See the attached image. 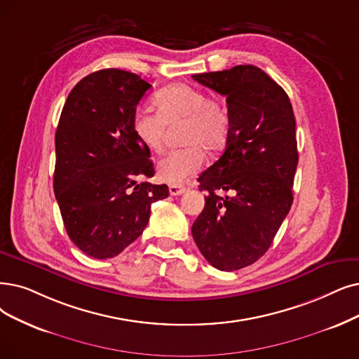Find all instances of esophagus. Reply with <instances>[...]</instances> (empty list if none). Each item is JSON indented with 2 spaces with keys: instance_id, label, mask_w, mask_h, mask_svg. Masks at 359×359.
<instances>
[{
  "instance_id": "34e87169",
  "label": "esophagus",
  "mask_w": 359,
  "mask_h": 359,
  "mask_svg": "<svg viewBox=\"0 0 359 359\" xmlns=\"http://www.w3.org/2000/svg\"><path fill=\"white\" fill-rule=\"evenodd\" d=\"M185 190H187V187H185V185H182V184H170L169 185V193L172 196H180V194L185 193Z\"/></svg>"
}]
</instances>
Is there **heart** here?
<instances>
[{
  "label": "heart",
  "mask_w": 359,
  "mask_h": 359,
  "mask_svg": "<svg viewBox=\"0 0 359 359\" xmlns=\"http://www.w3.org/2000/svg\"><path fill=\"white\" fill-rule=\"evenodd\" d=\"M151 103L156 113L137 109L133 114L135 138L153 153L163 149L165 125L184 122V149L166 153L157 165V174L168 182L178 184L205 166L206 153L221 150L229 134V116L217 100L187 83H172L157 91Z\"/></svg>",
  "instance_id": "1"
}]
</instances>
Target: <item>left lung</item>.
I'll return each instance as SVG.
<instances>
[{"mask_svg":"<svg viewBox=\"0 0 359 359\" xmlns=\"http://www.w3.org/2000/svg\"><path fill=\"white\" fill-rule=\"evenodd\" d=\"M193 79L226 97L229 134L222 156L197 180L208 196L191 233L212 266L236 271L269 249L292 208L299 161L293 107L280 85L252 65Z\"/></svg>","mask_w":359,"mask_h":359,"instance_id":"obj_1","label":"left lung"}]
</instances>
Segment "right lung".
<instances>
[{
	"label": "right lung",
	"mask_w": 359,
	"mask_h": 359,
	"mask_svg": "<svg viewBox=\"0 0 359 359\" xmlns=\"http://www.w3.org/2000/svg\"><path fill=\"white\" fill-rule=\"evenodd\" d=\"M151 85L121 69L81 79L67 95L55 131L54 193L70 240L95 259L119 255L137 240L151 203L168 185L153 177L147 150L133 133V114Z\"/></svg>",
	"instance_id": "right-lung-1"
}]
</instances>
